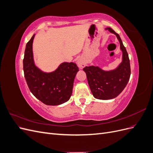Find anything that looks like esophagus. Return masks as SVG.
Segmentation results:
<instances>
[{"label":"esophagus","instance_id":"1","mask_svg":"<svg viewBox=\"0 0 153 153\" xmlns=\"http://www.w3.org/2000/svg\"><path fill=\"white\" fill-rule=\"evenodd\" d=\"M85 61H84V59L83 58H79L78 59L77 61V65L78 66V68L82 69L83 68H84L85 66Z\"/></svg>","mask_w":153,"mask_h":153}]
</instances>
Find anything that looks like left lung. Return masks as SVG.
I'll use <instances>...</instances> for the list:
<instances>
[{"label":"left lung","mask_w":153,"mask_h":153,"mask_svg":"<svg viewBox=\"0 0 153 153\" xmlns=\"http://www.w3.org/2000/svg\"><path fill=\"white\" fill-rule=\"evenodd\" d=\"M116 35L123 52V62L117 69L105 71L98 67H85L87 78L92 94L100 100H110L117 97L126 86L131 75L130 63L126 48L119 35L110 27L106 28Z\"/></svg>","instance_id":"left-lung-1"}]
</instances>
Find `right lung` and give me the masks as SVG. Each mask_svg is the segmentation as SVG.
I'll return each mask as SVG.
<instances>
[{"mask_svg": "<svg viewBox=\"0 0 153 153\" xmlns=\"http://www.w3.org/2000/svg\"><path fill=\"white\" fill-rule=\"evenodd\" d=\"M35 34L26 45L24 63V76L30 92L47 105L66 102L72 94L75 77L78 68L74 62H63L52 73H44L34 62L32 43Z\"/></svg>", "mask_w": 153, "mask_h": 153, "instance_id": "obj_1", "label": "right lung"}]
</instances>
